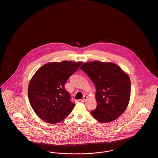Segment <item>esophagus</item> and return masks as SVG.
Wrapping results in <instances>:
<instances>
[{"label":"esophagus","instance_id":"34e87169","mask_svg":"<svg viewBox=\"0 0 158 158\" xmlns=\"http://www.w3.org/2000/svg\"><path fill=\"white\" fill-rule=\"evenodd\" d=\"M87 99V96H84V98H83V99H81V102H85L86 101Z\"/></svg>","mask_w":158,"mask_h":158}]
</instances>
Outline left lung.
Instances as JSON below:
<instances>
[{
    "label": "left lung",
    "mask_w": 158,
    "mask_h": 158,
    "mask_svg": "<svg viewBox=\"0 0 158 158\" xmlns=\"http://www.w3.org/2000/svg\"><path fill=\"white\" fill-rule=\"evenodd\" d=\"M84 71L96 85V108L91 111L100 123L116 119L128 105L131 83L129 76L116 64L93 61L84 64Z\"/></svg>",
    "instance_id": "left-lung-1"
}]
</instances>
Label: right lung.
Returning <instances> with one entry per match:
<instances>
[{
    "instance_id": "right-lung-1",
    "label": "right lung",
    "mask_w": 158,
    "mask_h": 158,
    "mask_svg": "<svg viewBox=\"0 0 158 158\" xmlns=\"http://www.w3.org/2000/svg\"><path fill=\"white\" fill-rule=\"evenodd\" d=\"M82 62L63 61L41 67L30 81L28 95L35 114L46 123L55 124L64 119L74 106L65 84Z\"/></svg>"
}]
</instances>
